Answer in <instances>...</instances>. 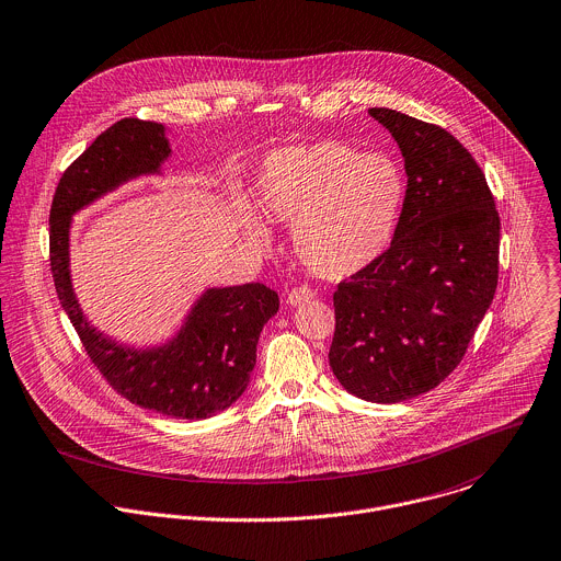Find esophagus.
I'll return each instance as SVG.
<instances>
[{"instance_id": "1", "label": "esophagus", "mask_w": 561, "mask_h": 561, "mask_svg": "<svg viewBox=\"0 0 561 561\" xmlns=\"http://www.w3.org/2000/svg\"><path fill=\"white\" fill-rule=\"evenodd\" d=\"M312 297H314V293H312L310 288H306V286H299V288H293V290L288 293V297H286V304H288V306H293V308H297V306H304V304H308Z\"/></svg>"}]
</instances>
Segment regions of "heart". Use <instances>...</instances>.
<instances>
[{
	"mask_svg": "<svg viewBox=\"0 0 561 561\" xmlns=\"http://www.w3.org/2000/svg\"><path fill=\"white\" fill-rule=\"evenodd\" d=\"M405 201V178L383 153H358L339 140L286 145L260 164L251 205L236 201L247 238L268 242L262 218L290 225L297 260L317 277L341 282L390 247Z\"/></svg>",
	"mask_w": 561,
	"mask_h": 561,
	"instance_id": "1",
	"label": "heart"
}]
</instances>
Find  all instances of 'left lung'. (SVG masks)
<instances>
[{
	"label": "left lung",
	"mask_w": 561,
	"mask_h": 561,
	"mask_svg": "<svg viewBox=\"0 0 561 561\" xmlns=\"http://www.w3.org/2000/svg\"><path fill=\"white\" fill-rule=\"evenodd\" d=\"M397 140L408 190L390 249L334 293L330 367L356 399L434 390L467 352L497 286L500 218L473 156L443 127L371 107Z\"/></svg>",
	"instance_id": "1"
}]
</instances>
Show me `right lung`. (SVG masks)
Instances as JSON below:
<instances>
[{
  "mask_svg": "<svg viewBox=\"0 0 561 561\" xmlns=\"http://www.w3.org/2000/svg\"><path fill=\"white\" fill-rule=\"evenodd\" d=\"M167 131L160 123L123 118L68 167L50 209V266L59 301L110 386L145 410L201 421L229 410L247 392L260 332L279 310L277 293L264 284L209 286L173 334L131 345L90 323L70 271L72 216L131 180L162 175L171 156Z\"/></svg>",
  "mask_w": 561,
  "mask_h": 561,
  "instance_id": "obj_1",
  "label": "right lung"
}]
</instances>
